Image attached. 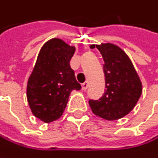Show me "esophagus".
<instances>
[{
    "label": "esophagus",
    "instance_id": "obj_1",
    "mask_svg": "<svg viewBox=\"0 0 158 158\" xmlns=\"http://www.w3.org/2000/svg\"><path fill=\"white\" fill-rule=\"evenodd\" d=\"M81 88H82V89H83V90H86V89H87V88H88V82H84V83H82V84H81Z\"/></svg>",
    "mask_w": 158,
    "mask_h": 158
}]
</instances>
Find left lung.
Instances as JSON below:
<instances>
[{
	"mask_svg": "<svg viewBox=\"0 0 158 158\" xmlns=\"http://www.w3.org/2000/svg\"><path fill=\"white\" fill-rule=\"evenodd\" d=\"M98 48L104 64L105 91L99 100H89L92 112L108 121L128 114L142 94V83L132 61L123 50L112 44L90 46Z\"/></svg>",
	"mask_w": 158,
	"mask_h": 158,
	"instance_id": "8db88e82",
	"label": "left lung"
}]
</instances>
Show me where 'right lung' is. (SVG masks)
<instances>
[{
    "label": "right lung",
    "mask_w": 158,
    "mask_h": 158,
    "mask_svg": "<svg viewBox=\"0 0 158 158\" xmlns=\"http://www.w3.org/2000/svg\"><path fill=\"white\" fill-rule=\"evenodd\" d=\"M75 50L63 40L53 38L38 54L27 82L26 96L33 114L45 123L60 118L70 92L81 89L69 63Z\"/></svg>",
    "instance_id": "obj_1"
}]
</instances>
